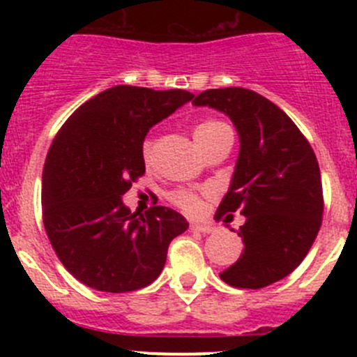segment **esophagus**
Segmentation results:
<instances>
[{"label":"esophagus","instance_id":"1","mask_svg":"<svg viewBox=\"0 0 357 357\" xmlns=\"http://www.w3.org/2000/svg\"><path fill=\"white\" fill-rule=\"evenodd\" d=\"M192 231L195 233H204V235H208V233L215 231V226L212 222H192Z\"/></svg>","mask_w":357,"mask_h":357}]
</instances>
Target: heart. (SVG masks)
<instances>
[{
    "mask_svg": "<svg viewBox=\"0 0 357 357\" xmlns=\"http://www.w3.org/2000/svg\"><path fill=\"white\" fill-rule=\"evenodd\" d=\"M228 131V126L221 121H204L200 122L199 126L193 131V136H195L197 145H204L205 142L212 139L214 136H218L219 132ZM153 153V142L152 139H145L142 146V157L145 162H150ZM172 202L178 205L179 208H183L185 212H190V214H195L202 208V199L197 193L190 192V190H178V192L172 193Z\"/></svg>",
    "mask_w": 357,
    "mask_h": 357,
    "instance_id": "obj_1",
    "label": "heart"
}]
</instances>
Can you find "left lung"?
Wrapping results in <instances>:
<instances>
[{"label": "left lung", "instance_id": "1", "mask_svg": "<svg viewBox=\"0 0 357 357\" xmlns=\"http://www.w3.org/2000/svg\"><path fill=\"white\" fill-rule=\"evenodd\" d=\"M228 115L240 153L215 221L245 215L243 254L221 273L236 289H264L289 276L314 243L323 218V186L311 145L280 107L245 88L207 89L193 100Z\"/></svg>", "mask_w": 357, "mask_h": 357}]
</instances>
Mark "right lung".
Returning <instances> with one entry per match:
<instances>
[{"instance_id":"add662e5","label":"right lung","mask_w":357,"mask_h":357,"mask_svg":"<svg viewBox=\"0 0 357 357\" xmlns=\"http://www.w3.org/2000/svg\"><path fill=\"white\" fill-rule=\"evenodd\" d=\"M193 98L185 89L114 86L82 103L60 128L43 169V222L60 262L86 287L124 294L155 282L179 212H131L122 195L145 174L142 146L152 126Z\"/></svg>"}]
</instances>
